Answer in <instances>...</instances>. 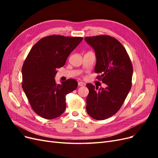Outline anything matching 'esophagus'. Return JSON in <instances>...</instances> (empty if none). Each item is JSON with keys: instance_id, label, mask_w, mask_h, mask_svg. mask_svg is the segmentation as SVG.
Here are the masks:
<instances>
[{"instance_id": "34e87169", "label": "esophagus", "mask_w": 158, "mask_h": 158, "mask_svg": "<svg viewBox=\"0 0 158 158\" xmlns=\"http://www.w3.org/2000/svg\"><path fill=\"white\" fill-rule=\"evenodd\" d=\"M78 84L79 86H84V85H85V83H84V82H78Z\"/></svg>"}]
</instances>
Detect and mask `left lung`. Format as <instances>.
<instances>
[{
  "label": "left lung",
  "mask_w": 158,
  "mask_h": 158,
  "mask_svg": "<svg viewBox=\"0 0 158 158\" xmlns=\"http://www.w3.org/2000/svg\"><path fill=\"white\" fill-rule=\"evenodd\" d=\"M85 41L95 51L98 78L107 85L106 88H95L87 84L88 114L96 120H104L115 114L130 92L133 69L130 58L123 45L109 35L86 37Z\"/></svg>",
  "instance_id": "left-lung-1"
}]
</instances>
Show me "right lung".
Segmentation results:
<instances>
[{
	"instance_id": "add662e5",
	"label": "right lung",
	"mask_w": 158,
	"mask_h": 158,
	"mask_svg": "<svg viewBox=\"0 0 158 158\" xmlns=\"http://www.w3.org/2000/svg\"><path fill=\"white\" fill-rule=\"evenodd\" d=\"M82 40L49 35L37 41L27 55L22 69V88L33 110L40 117L53 119L64 113L66 95L77 88L78 82L69 79L56 84V69L64 65Z\"/></svg>"
}]
</instances>
